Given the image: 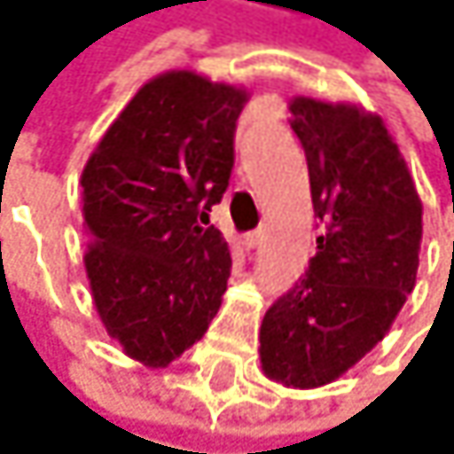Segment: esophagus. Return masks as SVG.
Masks as SVG:
<instances>
[{"mask_svg":"<svg viewBox=\"0 0 454 454\" xmlns=\"http://www.w3.org/2000/svg\"><path fill=\"white\" fill-rule=\"evenodd\" d=\"M261 237H264V231H261V229H253V231H247L242 239H245V245H247V247H255V245L261 242Z\"/></svg>","mask_w":454,"mask_h":454,"instance_id":"34e87169","label":"esophagus"}]
</instances>
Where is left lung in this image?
I'll return each mask as SVG.
<instances>
[{
  "label": "left lung",
  "instance_id": "obj_1",
  "mask_svg": "<svg viewBox=\"0 0 454 454\" xmlns=\"http://www.w3.org/2000/svg\"><path fill=\"white\" fill-rule=\"evenodd\" d=\"M313 212L316 255L261 324V368L288 387H321L368 354L414 288L422 204L381 119L310 98L291 103Z\"/></svg>",
  "mask_w": 454,
  "mask_h": 454
}]
</instances>
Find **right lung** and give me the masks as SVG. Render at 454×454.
Segmentation results:
<instances>
[{"label":"right lung","mask_w":454,"mask_h":454,"mask_svg":"<svg viewBox=\"0 0 454 454\" xmlns=\"http://www.w3.org/2000/svg\"><path fill=\"white\" fill-rule=\"evenodd\" d=\"M245 100L187 70L158 75L83 168L95 305L108 335L149 368L201 340L225 294L231 253L209 212L231 179Z\"/></svg>","instance_id":"right-lung-1"}]
</instances>
